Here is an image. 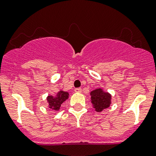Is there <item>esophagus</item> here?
<instances>
[{
  "instance_id": "1",
  "label": "esophagus",
  "mask_w": 156,
  "mask_h": 156,
  "mask_svg": "<svg viewBox=\"0 0 156 156\" xmlns=\"http://www.w3.org/2000/svg\"><path fill=\"white\" fill-rule=\"evenodd\" d=\"M75 93H81V88H76V89H75Z\"/></svg>"
}]
</instances>
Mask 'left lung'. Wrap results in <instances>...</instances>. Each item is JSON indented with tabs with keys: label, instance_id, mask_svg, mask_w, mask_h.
I'll return each instance as SVG.
<instances>
[{
	"label": "left lung",
	"instance_id": "8db88e82",
	"mask_svg": "<svg viewBox=\"0 0 156 156\" xmlns=\"http://www.w3.org/2000/svg\"><path fill=\"white\" fill-rule=\"evenodd\" d=\"M93 108L97 112H101L112 104V95L103 88H97L90 93Z\"/></svg>",
	"mask_w": 156,
	"mask_h": 156
}]
</instances>
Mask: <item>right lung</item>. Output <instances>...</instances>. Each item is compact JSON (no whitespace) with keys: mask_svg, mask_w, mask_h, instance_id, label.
<instances>
[{"mask_svg":"<svg viewBox=\"0 0 156 156\" xmlns=\"http://www.w3.org/2000/svg\"><path fill=\"white\" fill-rule=\"evenodd\" d=\"M69 94L66 91L59 90L56 95H48L47 97V102L48 108L57 112L60 108L61 105L69 98Z\"/></svg>","mask_w":156,"mask_h":156,"instance_id":"1","label":"right lung"}]
</instances>
